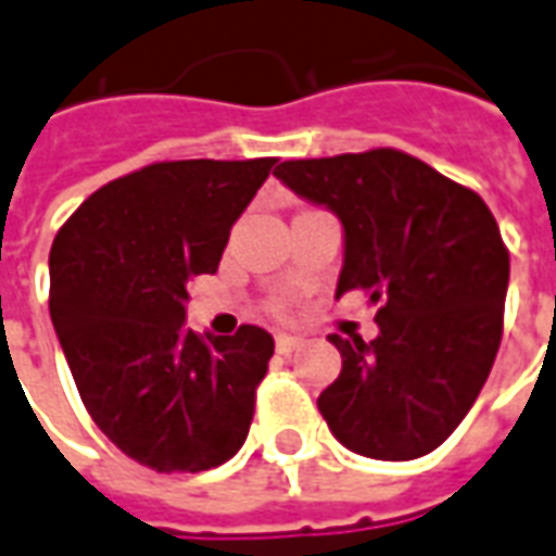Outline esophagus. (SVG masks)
<instances>
[{"instance_id": "obj_1", "label": "esophagus", "mask_w": 556, "mask_h": 556, "mask_svg": "<svg viewBox=\"0 0 556 556\" xmlns=\"http://www.w3.org/2000/svg\"><path fill=\"white\" fill-rule=\"evenodd\" d=\"M301 345V337H291V333H277V352L279 355H291L294 349Z\"/></svg>"}]
</instances>
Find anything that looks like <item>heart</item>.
Segmentation results:
<instances>
[{
	"label": "heart",
	"mask_w": 556,
	"mask_h": 556,
	"mask_svg": "<svg viewBox=\"0 0 556 556\" xmlns=\"http://www.w3.org/2000/svg\"><path fill=\"white\" fill-rule=\"evenodd\" d=\"M270 309H274V313H282V309H286V304H282V301H274V304H270Z\"/></svg>",
	"instance_id": "b5f03b06"
}]
</instances>
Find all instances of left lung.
<instances>
[{
    "mask_svg": "<svg viewBox=\"0 0 556 556\" xmlns=\"http://www.w3.org/2000/svg\"><path fill=\"white\" fill-rule=\"evenodd\" d=\"M279 180L340 216L337 298L379 304V337L331 333L343 370L318 413L345 448L413 460L440 448L472 409L503 340L508 250L488 204L421 159L379 147L291 159Z\"/></svg>",
    "mask_w": 556,
    "mask_h": 556,
    "instance_id": "1",
    "label": "left lung"
}]
</instances>
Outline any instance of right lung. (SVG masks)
Returning a JSON list of instances; mask_svg holds the SVG:
<instances>
[{
    "label": "right lung",
    "mask_w": 556,
    "mask_h": 556,
    "mask_svg": "<svg viewBox=\"0 0 556 556\" xmlns=\"http://www.w3.org/2000/svg\"><path fill=\"white\" fill-rule=\"evenodd\" d=\"M274 162H153L92 192L50 247V318L80 400L156 472L219 467L250 433L274 337L186 331L184 301Z\"/></svg>",
    "instance_id": "add662e5"
}]
</instances>
